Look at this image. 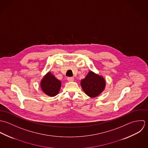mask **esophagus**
Listing matches in <instances>:
<instances>
[{"label":"esophagus","instance_id":"1","mask_svg":"<svg viewBox=\"0 0 148 148\" xmlns=\"http://www.w3.org/2000/svg\"><path fill=\"white\" fill-rule=\"evenodd\" d=\"M74 80V78L73 77H69L67 78V81L69 82H73Z\"/></svg>","mask_w":148,"mask_h":148}]
</instances>
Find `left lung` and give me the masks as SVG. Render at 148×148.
Here are the masks:
<instances>
[{"instance_id": "1", "label": "left lung", "mask_w": 148, "mask_h": 148, "mask_svg": "<svg viewBox=\"0 0 148 148\" xmlns=\"http://www.w3.org/2000/svg\"><path fill=\"white\" fill-rule=\"evenodd\" d=\"M81 85L87 95L94 98L105 90L106 82L102 76L90 71L85 78L81 80Z\"/></svg>"}]
</instances>
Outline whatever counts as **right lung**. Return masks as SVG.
I'll list each match as a JSON object with an SVG mask.
<instances>
[{"instance_id": "1", "label": "right lung", "mask_w": 148, "mask_h": 148, "mask_svg": "<svg viewBox=\"0 0 148 148\" xmlns=\"http://www.w3.org/2000/svg\"><path fill=\"white\" fill-rule=\"evenodd\" d=\"M61 87V82L56 78L51 72H48L40 82L42 91L50 97H54L59 92Z\"/></svg>"}]
</instances>
